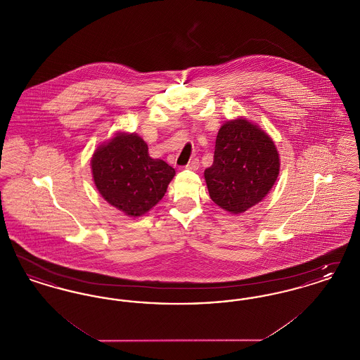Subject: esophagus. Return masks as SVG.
<instances>
[{
    "label": "esophagus",
    "mask_w": 360,
    "mask_h": 360,
    "mask_svg": "<svg viewBox=\"0 0 360 360\" xmlns=\"http://www.w3.org/2000/svg\"><path fill=\"white\" fill-rule=\"evenodd\" d=\"M186 169H188V170H198L200 169V160L197 158H194L191 162H188L186 165Z\"/></svg>",
    "instance_id": "1"
}]
</instances>
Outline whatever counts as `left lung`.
<instances>
[{
  "label": "left lung",
  "mask_w": 360,
  "mask_h": 360,
  "mask_svg": "<svg viewBox=\"0 0 360 360\" xmlns=\"http://www.w3.org/2000/svg\"><path fill=\"white\" fill-rule=\"evenodd\" d=\"M279 154L273 139L243 117L221 125L206 186L214 204L239 214L260 202L274 186Z\"/></svg>",
  "instance_id": "left-lung-1"
}]
</instances>
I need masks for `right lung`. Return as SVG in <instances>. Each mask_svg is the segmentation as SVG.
<instances>
[{
  "label": "right lung",
  "mask_w": 360,
  "mask_h": 360,
  "mask_svg": "<svg viewBox=\"0 0 360 360\" xmlns=\"http://www.w3.org/2000/svg\"><path fill=\"white\" fill-rule=\"evenodd\" d=\"M91 172L103 200L131 217L154 207L175 175L172 166L148 155L136 134H117L101 144L91 158Z\"/></svg>",
  "instance_id": "right-lung-1"
}]
</instances>
